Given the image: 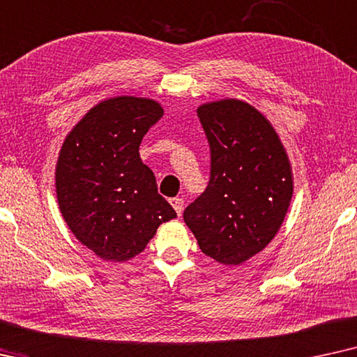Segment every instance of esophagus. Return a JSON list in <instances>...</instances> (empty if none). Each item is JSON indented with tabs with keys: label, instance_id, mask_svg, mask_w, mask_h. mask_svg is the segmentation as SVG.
Returning a JSON list of instances; mask_svg holds the SVG:
<instances>
[{
	"label": "esophagus",
	"instance_id": "34e87169",
	"mask_svg": "<svg viewBox=\"0 0 357 357\" xmlns=\"http://www.w3.org/2000/svg\"><path fill=\"white\" fill-rule=\"evenodd\" d=\"M169 204H171V206H173L176 213H178V215H181V213H183V206H184L183 199L181 197H173V199H169Z\"/></svg>",
	"mask_w": 357,
	"mask_h": 357
}]
</instances>
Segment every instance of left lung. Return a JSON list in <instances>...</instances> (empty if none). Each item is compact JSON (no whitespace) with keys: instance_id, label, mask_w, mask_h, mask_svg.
Masks as SVG:
<instances>
[{"instance_id":"8db88e82","label":"left lung","mask_w":357,"mask_h":357,"mask_svg":"<svg viewBox=\"0 0 357 357\" xmlns=\"http://www.w3.org/2000/svg\"><path fill=\"white\" fill-rule=\"evenodd\" d=\"M197 116L211 145V181L183 213L199 248L238 266L271 243L294 194L292 165L281 137L250 102H204Z\"/></svg>"}]
</instances>
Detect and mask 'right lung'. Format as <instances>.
<instances>
[{"label": "right lung", "mask_w": 357, "mask_h": 357, "mask_svg": "<svg viewBox=\"0 0 357 357\" xmlns=\"http://www.w3.org/2000/svg\"><path fill=\"white\" fill-rule=\"evenodd\" d=\"M163 107L150 98L102 99L66 134L55 166L61 217L79 243L104 261L140 255L174 208L156 189L139 146Z\"/></svg>", "instance_id": "obj_1"}]
</instances>
